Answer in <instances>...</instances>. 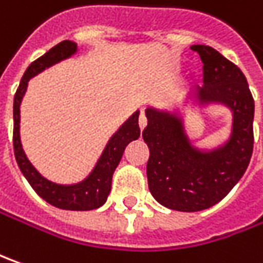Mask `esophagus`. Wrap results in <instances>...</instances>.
<instances>
[{
    "label": "esophagus",
    "instance_id": "obj_1",
    "mask_svg": "<svg viewBox=\"0 0 263 263\" xmlns=\"http://www.w3.org/2000/svg\"><path fill=\"white\" fill-rule=\"evenodd\" d=\"M138 123H140V128H141V131L147 126V118H145V115L144 114H141L140 115V119H138Z\"/></svg>",
    "mask_w": 263,
    "mask_h": 263
}]
</instances>
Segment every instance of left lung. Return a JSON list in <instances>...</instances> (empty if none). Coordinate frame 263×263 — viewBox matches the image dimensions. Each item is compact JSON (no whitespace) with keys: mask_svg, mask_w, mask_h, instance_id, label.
Returning a JSON list of instances; mask_svg holds the SVG:
<instances>
[{"mask_svg":"<svg viewBox=\"0 0 263 263\" xmlns=\"http://www.w3.org/2000/svg\"><path fill=\"white\" fill-rule=\"evenodd\" d=\"M191 49L204 64V84L196 87V103H221L233 112L226 144L204 151L195 148L179 114L145 109L142 138L149 148L147 179L156 201L170 210L194 213L220 202L245 175L253 151L255 102L245 74L218 50L205 45Z\"/></svg>","mask_w":263,"mask_h":263,"instance_id":"8db88e82","label":"left lung"}]
</instances>
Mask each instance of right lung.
<instances>
[{
    "label": "right lung",
    "mask_w": 263,
    "mask_h": 263,
    "mask_svg": "<svg viewBox=\"0 0 263 263\" xmlns=\"http://www.w3.org/2000/svg\"><path fill=\"white\" fill-rule=\"evenodd\" d=\"M76 52H77V43L71 41L61 42L48 50L45 55H42L41 58L33 61L29 68L26 69L20 81V86L14 96L13 145L14 156L18 167L24 177L27 179V182L34 189V192L41 198H43L48 204L61 210L88 211V210H96L106 202L107 196L110 194L115 168L118 167L119 161L122 159L123 151L131 141L138 140L141 134L140 125H138L140 110L132 114V116L128 118V121L115 132L107 145L104 147L103 153L100 159L97 160L91 173L83 182L76 185H58L45 179L26 157L20 141V103L23 100L29 80L37 76L43 69L49 68L61 61L69 58Z\"/></svg>",
    "instance_id": "1"
}]
</instances>
